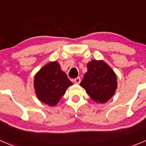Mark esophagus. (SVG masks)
<instances>
[{
	"mask_svg": "<svg viewBox=\"0 0 146 146\" xmlns=\"http://www.w3.org/2000/svg\"><path fill=\"white\" fill-rule=\"evenodd\" d=\"M81 80H80V77H77V78H75V79H74V83H76V84H79Z\"/></svg>",
	"mask_w": 146,
	"mask_h": 146,
	"instance_id": "1",
	"label": "esophagus"
}]
</instances>
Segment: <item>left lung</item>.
<instances>
[{
  "label": "left lung",
  "instance_id": "left-lung-1",
  "mask_svg": "<svg viewBox=\"0 0 146 146\" xmlns=\"http://www.w3.org/2000/svg\"><path fill=\"white\" fill-rule=\"evenodd\" d=\"M87 69L80 86L95 102H107L113 97L117 89L116 74L111 67L102 60H92L88 62Z\"/></svg>",
  "mask_w": 146,
  "mask_h": 146
}]
</instances>
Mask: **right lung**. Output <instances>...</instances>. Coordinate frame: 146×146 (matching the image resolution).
<instances>
[{"instance_id": "1", "label": "right lung", "mask_w": 146, "mask_h": 146, "mask_svg": "<svg viewBox=\"0 0 146 146\" xmlns=\"http://www.w3.org/2000/svg\"><path fill=\"white\" fill-rule=\"evenodd\" d=\"M72 82L60 69L58 61H51L44 66L34 76L33 86L39 101L55 106Z\"/></svg>"}]
</instances>
